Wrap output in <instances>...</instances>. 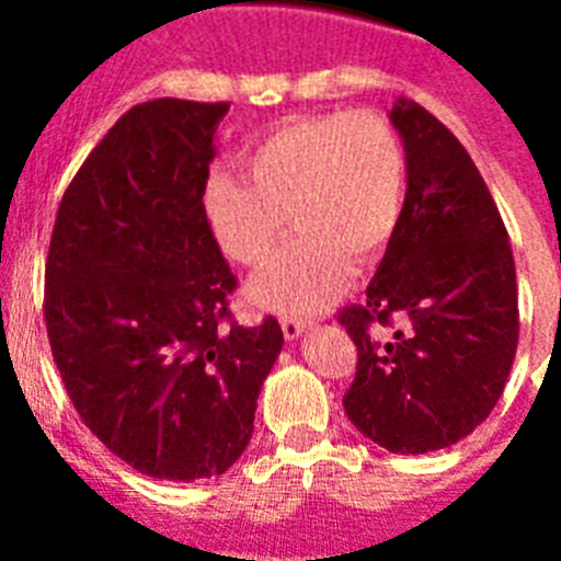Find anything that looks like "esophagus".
I'll return each mask as SVG.
<instances>
[{
  "label": "esophagus",
  "mask_w": 561,
  "mask_h": 561,
  "mask_svg": "<svg viewBox=\"0 0 561 561\" xmlns=\"http://www.w3.org/2000/svg\"><path fill=\"white\" fill-rule=\"evenodd\" d=\"M280 329H284L286 340H297V336L306 331V320L304 317H280Z\"/></svg>",
  "instance_id": "esophagus-1"
}]
</instances>
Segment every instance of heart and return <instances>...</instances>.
<instances>
[{
    "mask_svg": "<svg viewBox=\"0 0 561 561\" xmlns=\"http://www.w3.org/2000/svg\"><path fill=\"white\" fill-rule=\"evenodd\" d=\"M250 179L216 171L202 202L213 236L238 264H261L300 227L250 286L255 304L314 314L351 280L354 257L390 244L408 202V151L379 112L297 117L247 153Z\"/></svg>",
    "mask_w": 561,
    "mask_h": 561,
    "instance_id": "b5f03b06",
    "label": "heart"
}]
</instances>
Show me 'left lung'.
Listing matches in <instances>:
<instances>
[{"label": "left lung", "mask_w": 561, "mask_h": 561, "mask_svg": "<svg viewBox=\"0 0 561 561\" xmlns=\"http://www.w3.org/2000/svg\"><path fill=\"white\" fill-rule=\"evenodd\" d=\"M390 121L408 151V202L365 304L340 311L359 356L342 404L374 444L424 455L458 444L497 404L517 354V272L458 137L404 98Z\"/></svg>", "instance_id": "obj_1"}]
</instances>
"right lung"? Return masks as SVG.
<instances>
[{
	"instance_id": "add662e5",
	"label": "right lung",
	"mask_w": 561,
	"mask_h": 561,
	"mask_svg": "<svg viewBox=\"0 0 561 561\" xmlns=\"http://www.w3.org/2000/svg\"><path fill=\"white\" fill-rule=\"evenodd\" d=\"M227 108H128L64 191L49 238L44 320L64 388L148 478L225 474L284 348L275 317L247 329L227 309L238 280L202 202Z\"/></svg>"
}]
</instances>
